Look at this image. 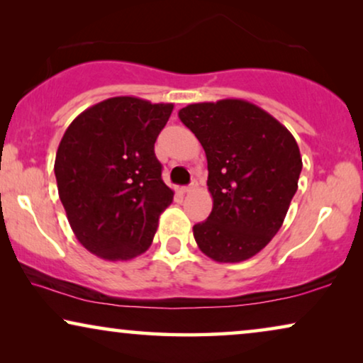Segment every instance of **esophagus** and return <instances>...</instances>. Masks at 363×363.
<instances>
[{
	"mask_svg": "<svg viewBox=\"0 0 363 363\" xmlns=\"http://www.w3.org/2000/svg\"><path fill=\"white\" fill-rule=\"evenodd\" d=\"M196 188H198V182L193 180V182L190 183V185H188L183 191H185V193H191V191H196Z\"/></svg>",
	"mask_w": 363,
	"mask_h": 363,
	"instance_id": "34e87169",
	"label": "esophagus"
}]
</instances>
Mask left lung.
<instances>
[{
  "label": "left lung",
  "instance_id": "left-lung-1",
  "mask_svg": "<svg viewBox=\"0 0 363 363\" xmlns=\"http://www.w3.org/2000/svg\"><path fill=\"white\" fill-rule=\"evenodd\" d=\"M178 117L208 160L213 210L193 226L198 247L216 262L250 259L279 231L297 191L302 158L296 138L242 99L190 104Z\"/></svg>",
  "mask_w": 363,
  "mask_h": 363
}]
</instances>
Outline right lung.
<instances>
[{
  "mask_svg": "<svg viewBox=\"0 0 363 363\" xmlns=\"http://www.w3.org/2000/svg\"><path fill=\"white\" fill-rule=\"evenodd\" d=\"M173 104L111 97L74 118L59 143L54 173L79 242L106 261L150 247L158 216L173 200L153 145Z\"/></svg>",
  "mask_w": 363,
  "mask_h": 363,
  "instance_id": "right-lung-1",
  "label": "right lung"
}]
</instances>
